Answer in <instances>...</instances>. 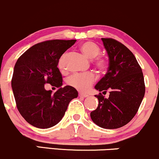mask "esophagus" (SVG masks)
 Masks as SVG:
<instances>
[{"mask_svg": "<svg viewBox=\"0 0 159 159\" xmlns=\"http://www.w3.org/2000/svg\"><path fill=\"white\" fill-rule=\"evenodd\" d=\"M79 96L81 98H87L89 95L88 94H84V93H79Z\"/></svg>", "mask_w": 159, "mask_h": 159, "instance_id": "esophagus-1", "label": "esophagus"}]
</instances>
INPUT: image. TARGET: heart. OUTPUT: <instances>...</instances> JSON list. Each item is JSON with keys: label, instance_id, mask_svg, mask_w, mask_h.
I'll return each mask as SVG.
<instances>
[{"label": "heart", "instance_id": "b5f03b06", "mask_svg": "<svg viewBox=\"0 0 159 159\" xmlns=\"http://www.w3.org/2000/svg\"><path fill=\"white\" fill-rule=\"evenodd\" d=\"M80 49L85 56L90 59H93L99 55L101 49L98 46L92 41H86L80 46ZM67 53L61 56L58 61V68L63 70L65 67V61ZM94 65L99 70H104L107 66V61L101 57H98L94 61ZM96 77L92 72L83 73V74H74L67 78V83L81 92H86L92 86L95 81Z\"/></svg>", "mask_w": 159, "mask_h": 159}]
</instances>
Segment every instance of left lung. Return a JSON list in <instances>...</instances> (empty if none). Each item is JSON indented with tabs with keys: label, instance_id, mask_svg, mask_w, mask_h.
Wrapping results in <instances>:
<instances>
[{
	"label": "left lung",
	"instance_id": "8db88e82",
	"mask_svg": "<svg viewBox=\"0 0 159 159\" xmlns=\"http://www.w3.org/2000/svg\"><path fill=\"white\" fill-rule=\"evenodd\" d=\"M101 40L109 57V67L94 88L103 94L110 92L108 98L101 92L96 94L98 106L90 116L99 127L116 129L136 115L145 94V83L141 67L125 46L112 38Z\"/></svg>",
	"mask_w": 159,
	"mask_h": 159
}]
</instances>
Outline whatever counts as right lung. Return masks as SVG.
<instances>
[{
	"mask_svg": "<svg viewBox=\"0 0 159 159\" xmlns=\"http://www.w3.org/2000/svg\"><path fill=\"white\" fill-rule=\"evenodd\" d=\"M76 40H52L35 44L18 58L11 85L22 116L31 125L49 128L61 120L69 103L78 96L74 87L62 88L58 61ZM49 83L59 89L54 94L45 89Z\"/></svg>",
	"mask_w": 159,
	"mask_h": 159,
	"instance_id": "1",
	"label": "right lung"
}]
</instances>
